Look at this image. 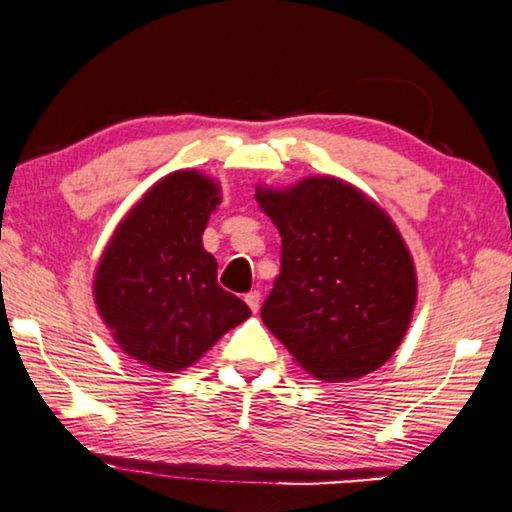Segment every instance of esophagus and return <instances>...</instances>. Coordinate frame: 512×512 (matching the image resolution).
<instances>
[{"instance_id":"esophagus-1","label":"esophagus","mask_w":512,"mask_h":512,"mask_svg":"<svg viewBox=\"0 0 512 512\" xmlns=\"http://www.w3.org/2000/svg\"><path fill=\"white\" fill-rule=\"evenodd\" d=\"M244 300H246V304L250 306V311L257 313V311H259V300H262V293H259V291H250V293H246Z\"/></svg>"}]
</instances>
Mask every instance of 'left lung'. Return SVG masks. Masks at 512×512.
<instances>
[{
    "instance_id": "left-lung-1",
    "label": "left lung",
    "mask_w": 512,
    "mask_h": 512,
    "mask_svg": "<svg viewBox=\"0 0 512 512\" xmlns=\"http://www.w3.org/2000/svg\"><path fill=\"white\" fill-rule=\"evenodd\" d=\"M255 199L282 237L266 327L318 380L345 383L383 367L416 304V268L394 221L333 176L286 190L257 185Z\"/></svg>"
}]
</instances>
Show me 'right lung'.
Masks as SVG:
<instances>
[{"label": "right lung", "instance_id": "right-lung-1", "mask_svg": "<svg viewBox=\"0 0 512 512\" xmlns=\"http://www.w3.org/2000/svg\"><path fill=\"white\" fill-rule=\"evenodd\" d=\"M219 183L197 170L167 174L127 212L102 253L94 300L127 356L156 371L197 362L250 309L217 284L203 230Z\"/></svg>", "mask_w": 512, "mask_h": 512}]
</instances>
